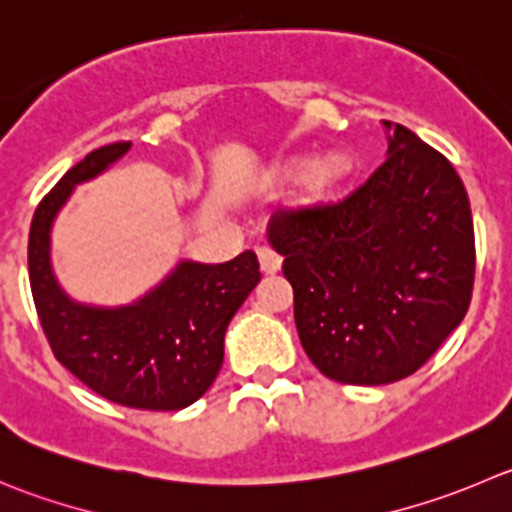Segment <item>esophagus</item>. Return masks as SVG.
Returning a JSON list of instances; mask_svg holds the SVG:
<instances>
[{
  "label": "esophagus",
  "mask_w": 512,
  "mask_h": 512,
  "mask_svg": "<svg viewBox=\"0 0 512 512\" xmlns=\"http://www.w3.org/2000/svg\"><path fill=\"white\" fill-rule=\"evenodd\" d=\"M256 253H259V264L264 274H276L281 269V256L271 246H259Z\"/></svg>",
  "instance_id": "esophagus-1"
}]
</instances>
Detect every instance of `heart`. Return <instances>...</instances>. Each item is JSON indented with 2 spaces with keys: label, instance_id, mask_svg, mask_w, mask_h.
I'll return each instance as SVG.
<instances>
[{
  "label": "heart",
  "instance_id": "heart-1",
  "mask_svg": "<svg viewBox=\"0 0 512 512\" xmlns=\"http://www.w3.org/2000/svg\"><path fill=\"white\" fill-rule=\"evenodd\" d=\"M301 170V165H296V173ZM347 173V160L342 155H324L321 160H316L309 170V186L314 191H326L329 186H334L342 175Z\"/></svg>",
  "mask_w": 512,
  "mask_h": 512
}]
</instances>
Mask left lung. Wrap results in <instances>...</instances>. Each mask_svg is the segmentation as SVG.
<instances>
[{
    "mask_svg": "<svg viewBox=\"0 0 512 512\" xmlns=\"http://www.w3.org/2000/svg\"><path fill=\"white\" fill-rule=\"evenodd\" d=\"M384 130L387 160L364 186L274 216L266 231L304 352L329 379L362 387L415 374L465 319L475 281L460 175L405 125Z\"/></svg>",
    "mask_w": 512,
    "mask_h": 512,
    "instance_id": "left-lung-1",
    "label": "left lung"
}]
</instances>
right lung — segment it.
Instances as JSON below:
<instances>
[{
    "mask_svg": "<svg viewBox=\"0 0 512 512\" xmlns=\"http://www.w3.org/2000/svg\"><path fill=\"white\" fill-rule=\"evenodd\" d=\"M130 143L87 153L42 198L29 228V286L57 362L115 405L183 410L201 399L223 364V339L238 306L259 284V259L226 264L183 259L158 286L123 306L72 299L52 269V223L75 186L105 173Z\"/></svg>",
    "mask_w": 512,
    "mask_h": 512,
    "instance_id": "obj_1",
    "label": "right lung"
}]
</instances>
